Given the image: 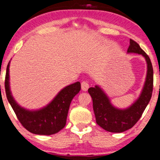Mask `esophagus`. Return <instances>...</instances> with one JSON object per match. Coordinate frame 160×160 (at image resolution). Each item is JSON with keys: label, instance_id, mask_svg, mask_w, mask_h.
Listing matches in <instances>:
<instances>
[{"label": "esophagus", "instance_id": "34e87169", "mask_svg": "<svg viewBox=\"0 0 160 160\" xmlns=\"http://www.w3.org/2000/svg\"><path fill=\"white\" fill-rule=\"evenodd\" d=\"M88 87H89V84H88V82L83 81V82H82V89L83 90V91H87Z\"/></svg>", "mask_w": 160, "mask_h": 160}]
</instances>
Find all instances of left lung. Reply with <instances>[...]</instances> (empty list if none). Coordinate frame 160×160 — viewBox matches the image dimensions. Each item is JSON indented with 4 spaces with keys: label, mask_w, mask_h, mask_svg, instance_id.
Returning a JSON list of instances; mask_svg holds the SVG:
<instances>
[{
    "label": "left lung",
    "mask_w": 160,
    "mask_h": 160,
    "mask_svg": "<svg viewBox=\"0 0 160 160\" xmlns=\"http://www.w3.org/2000/svg\"><path fill=\"white\" fill-rule=\"evenodd\" d=\"M128 53L142 54L147 62V75L143 89L138 99L130 107L125 110L115 108L110 103L107 95L97 85L88 89L92 99L93 110L97 124L104 130L114 133L125 132L138 121L151 99L153 89V68L149 57L132 39Z\"/></svg>",
    "instance_id": "obj_1"
}]
</instances>
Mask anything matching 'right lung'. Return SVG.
<instances>
[{
  "label": "right lung",
  "mask_w": 160,
  "mask_h": 160,
  "mask_svg": "<svg viewBox=\"0 0 160 160\" xmlns=\"http://www.w3.org/2000/svg\"><path fill=\"white\" fill-rule=\"evenodd\" d=\"M4 87L8 100L22 125L31 133L42 135L56 134L64 128L71 102L81 90L80 82H77L63 88L47 107L35 111L26 110L15 102L11 94L9 63L6 70Z\"/></svg>",
  "instance_id": "obj_1"
}]
</instances>
